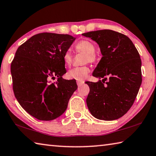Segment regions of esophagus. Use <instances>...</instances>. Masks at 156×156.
I'll return each mask as SVG.
<instances>
[{
	"label": "esophagus",
	"mask_w": 156,
	"mask_h": 156,
	"mask_svg": "<svg viewBox=\"0 0 156 156\" xmlns=\"http://www.w3.org/2000/svg\"><path fill=\"white\" fill-rule=\"evenodd\" d=\"M84 84V81H77V84L78 87H80L82 84Z\"/></svg>",
	"instance_id": "esophagus-1"
}]
</instances>
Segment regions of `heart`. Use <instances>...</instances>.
Segmentation results:
<instances>
[{"label": "heart", "mask_w": 156, "mask_h": 156, "mask_svg": "<svg viewBox=\"0 0 156 156\" xmlns=\"http://www.w3.org/2000/svg\"><path fill=\"white\" fill-rule=\"evenodd\" d=\"M75 49L77 52H83L85 54V55L84 56V63H88V62L92 63V62H94L95 61V46L92 41L88 40V39L80 40L75 45ZM63 58L64 63L67 66H69L72 64L73 55L70 50H67L64 52ZM89 72V67L87 66H84L82 67H74L73 69H71L67 73V76L71 79L82 81L87 78Z\"/></svg>", "instance_id": "1"}]
</instances>
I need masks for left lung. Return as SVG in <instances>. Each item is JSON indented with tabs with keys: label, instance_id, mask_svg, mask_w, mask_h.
Instances as JSON below:
<instances>
[{
	"label": "left lung",
	"instance_id": "obj_1",
	"mask_svg": "<svg viewBox=\"0 0 156 156\" xmlns=\"http://www.w3.org/2000/svg\"><path fill=\"white\" fill-rule=\"evenodd\" d=\"M83 35L97 42L102 55L93 76L109 77L106 83L107 78L86 82L90 89L88 108L98 119H117L132 107L142 83L139 53L128 37L114 30L90 31Z\"/></svg>",
	"mask_w": 156,
	"mask_h": 156
}]
</instances>
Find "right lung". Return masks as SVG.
I'll list each match as a JSON object with an SVG mask.
<instances>
[{
	"label": "right lung",
	"mask_w": 156,
	"mask_h": 156,
	"mask_svg": "<svg viewBox=\"0 0 156 156\" xmlns=\"http://www.w3.org/2000/svg\"><path fill=\"white\" fill-rule=\"evenodd\" d=\"M75 37L52 33H39L17 50L11 65L13 90L20 106L36 119L51 121L66 111L78 86L65 80L63 54ZM56 76L58 80L50 83Z\"/></svg>",
	"instance_id": "right-lung-1"
}]
</instances>
